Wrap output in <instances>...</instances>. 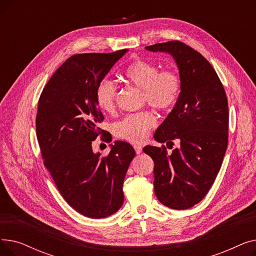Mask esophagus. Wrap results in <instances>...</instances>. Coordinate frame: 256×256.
<instances>
[{
	"mask_svg": "<svg viewBox=\"0 0 256 256\" xmlns=\"http://www.w3.org/2000/svg\"><path fill=\"white\" fill-rule=\"evenodd\" d=\"M134 148H135V152L137 154H140L142 152V146L141 145H134Z\"/></svg>",
	"mask_w": 256,
	"mask_h": 256,
	"instance_id": "34e87169",
	"label": "esophagus"
}]
</instances>
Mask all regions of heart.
<instances>
[{"label": "heart", "instance_id": "obj_1", "mask_svg": "<svg viewBox=\"0 0 256 256\" xmlns=\"http://www.w3.org/2000/svg\"><path fill=\"white\" fill-rule=\"evenodd\" d=\"M130 84L143 90V98L158 111H168L176 104L182 92V78L172 70H160L158 64L141 58L134 59L122 72ZM117 86L110 80H102L96 88V102L106 113L115 110ZM156 124V116L150 111L130 114L113 126L114 135L120 139L138 143L148 136Z\"/></svg>", "mask_w": 256, "mask_h": 256}]
</instances>
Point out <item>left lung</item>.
I'll return each instance as SVG.
<instances>
[{
	"label": "left lung",
	"instance_id": "obj_1",
	"mask_svg": "<svg viewBox=\"0 0 256 256\" xmlns=\"http://www.w3.org/2000/svg\"><path fill=\"white\" fill-rule=\"evenodd\" d=\"M166 52L176 60L182 78L178 102L160 124L154 139L165 145L146 146L154 162V193L162 204L186 210L202 200L221 168L228 144V102L224 87L210 62L186 44L173 42L146 46ZM172 148V146L170 147Z\"/></svg>",
	"mask_w": 256,
	"mask_h": 256
}]
</instances>
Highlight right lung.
I'll list each match as a JSON object with an SVG mask.
<instances>
[{
  "label": "right lung",
  "mask_w": 256,
  "mask_h": 256,
  "mask_svg": "<svg viewBox=\"0 0 256 256\" xmlns=\"http://www.w3.org/2000/svg\"><path fill=\"white\" fill-rule=\"evenodd\" d=\"M126 52L70 57L38 100L36 135L44 164L66 202L88 218L109 217L121 208L124 180L136 154L124 141H116L106 156L94 154L91 145L104 134L96 88ZM104 139L112 141L108 134Z\"/></svg>",
  "instance_id": "right-lung-1"
}]
</instances>
